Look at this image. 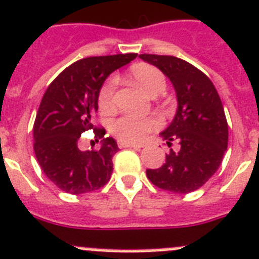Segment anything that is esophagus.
<instances>
[{
  "label": "esophagus",
  "mask_w": 259,
  "mask_h": 259,
  "mask_svg": "<svg viewBox=\"0 0 259 259\" xmlns=\"http://www.w3.org/2000/svg\"><path fill=\"white\" fill-rule=\"evenodd\" d=\"M117 144H118V147H120V148H134V149H141L142 148L141 144L129 143V142H124V141H118Z\"/></svg>",
  "instance_id": "esophagus-1"
}]
</instances>
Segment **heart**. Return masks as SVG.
<instances>
[{"mask_svg": "<svg viewBox=\"0 0 259 259\" xmlns=\"http://www.w3.org/2000/svg\"><path fill=\"white\" fill-rule=\"evenodd\" d=\"M130 78L149 97L158 96L165 89V78L157 67L147 64H138L130 70ZM115 81L108 80L101 88L98 94V107L103 113H111L115 110ZM158 120L154 117H135L124 115L112 124V133L120 141L139 142L149 132L158 126Z\"/></svg>", "mask_w": 259, "mask_h": 259, "instance_id": "b5f03b06", "label": "heart"}]
</instances>
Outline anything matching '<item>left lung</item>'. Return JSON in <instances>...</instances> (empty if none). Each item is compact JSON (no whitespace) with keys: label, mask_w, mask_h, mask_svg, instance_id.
<instances>
[{"label":"left lung","mask_w":259,"mask_h":259,"mask_svg":"<svg viewBox=\"0 0 259 259\" xmlns=\"http://www.w3.org/2000/svg\"><path fill=\"white\" fill-rule=\"evenodd\" d=\"M139 57L170 79L178 101L172 121L159 135L168 147L178 142L179 151L171 149L161 167L146 171L147 178L168 192H194L216 172L228 148V121L219 93L207 75L184 60L147 53Z\"/></svg>","instance_id":"1"}]
</instances>
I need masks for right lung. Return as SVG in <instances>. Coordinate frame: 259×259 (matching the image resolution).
Segmentation results:
<instances>
[{"label": "right lung", "mask_w": 259, "mask_h": 259, "mask_svg": "<svg viewBox=\"0 0 259 259\" xmlns=\"http://www.w3.org/2000/svg\"><path fill=\"white\" fill-rule=\"evenodd\" d=\"M135 57L137 53H125L79 60L46 91L33 127L34 152L46 176L64 192L83 194L110 181L118 147L113 138H103L105 129H94L92 117L98 111V94L108 75ZM91 128L103 139L101 148L80 151L78 138Z\"/></svg>", "instance_id": "add662e5"}]
</instances>
